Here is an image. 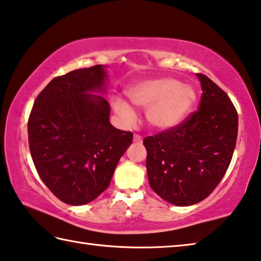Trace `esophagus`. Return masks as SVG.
<instances>
[{
	"mask_svg": "<svg viewBox=\"0 0 261 261\" xmlns=\"http://www.w3.org/2000/svg\"><path fill=\"white\" fill-rule=\"evenodd\" d=\"M133 141L135 143H142V136L141 135H139V134H134V136H133Z\"/></svg>",
	"mask_w": 261,
	"mask_h": 261,
	"instance_id": "esophagus-1",
	"label": "esophagus"
}]
</instances>
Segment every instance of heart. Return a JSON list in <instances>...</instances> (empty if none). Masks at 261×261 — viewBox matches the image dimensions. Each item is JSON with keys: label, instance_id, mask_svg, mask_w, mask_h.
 Instances as JSON below:
<instances>
[{"label": "heart", "instance_id": "heart-1", "mask_svg": "<svg viewBox=\"0 0 261 261\" xmlns=\"http://www.w3.org/2000/svg\"><path fill=\"white\" fill-rule=\"evenodd\" d=\"M126 94L135 107L147 109L145 118L149 125L162 130L184 122L197 102V93L193 86L171 77L140 81L130 86ZM112 105L126 125H133L135 113L125 100L114 98Z\"/></svg>", "mask_w": 261, "mask_h": 261}]
</instances>
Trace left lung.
<instances>
[{
	"label": "left lung",
	"instance_id": "left-lung-1",
	"mask_svg": "<svg viewBox=\"0 0 261 261\" xmlns=\"http://www.w3.org/2000/svg\"><path fill=\"white\" fill-rule=\"evenodd\" d=\"M202 99L179 126L143 141L149 185L176 206L202 202L216 189L234 153L239 116L225 91L197 73Z\"/></svg>",
	"mask_w": 261,
	"mask_h": 261
}]
</instances>
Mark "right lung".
<instances>
[{"instance_id": "add662e5", "label": "right lung", "mask_w": 261, "mask_h": 261, "mask_svg": "<svg viewBox=\"0 0 261 261\" xmlns=\"http://www.w3.org/2000/svg\"><path fill=\"white\" fill-rule=\"evenodd\" d=\"M105 66L57 76L36 97L29 118V144L41 180L62 202L85 205L111 182L130 132L110 123Z\"/></svg>"}]
</instances>
